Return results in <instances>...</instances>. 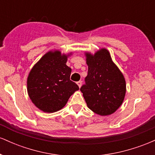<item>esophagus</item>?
<instances>
[{"label": "esophagus", "mask_w": 155, "mask_h": 155, "mask_svg": "<svg viewBox=\"0 0 155 155\" xmlns=\"http://www.w3.org/2000/svg\"><path fill=\"white\" fill-rule=\"evenodd\" d=\"M81 81H77V82H76V84H78V86L79 87H81Z\"/></svg>", "instance_id": "1"}]
</instances>
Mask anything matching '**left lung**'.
<instances>
[{"mask_svg": "<svg viewBox=\"0 0 155 155\" xmlns=\"http://www.w3.org/2000/svg\"><path fill=\"white\" fill-rule=\"evenodd\" d=\"M88 74L80 90L88 108L101 116L114 113L123 102L126 83L123 74L112 61L109 51L101 49L86 53Z\"/></svg>", "mask_w": 155, "mask_h": 155, "instance_id": "left-lung-1", "label": "left lung"}]
</instances>
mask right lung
<instances>
[{
    "instance_id": "obj_1",
    "label": "right lung",
    "mask_w": 155,
    "mask_h": 155,
    "mask_svg": "<svg viewBox=\"0 0 155 155\" xmlns=\"http://www.w3.org/2000/svg\"><path fill=\"white\" fill-rule=\"evenodd\" d=\"M68 55L60 51H49L31 69L27 81L32 102L44 112L63 108L79 86L71 81V68L66 65Z\"/></svg>"
}]
</instances>
